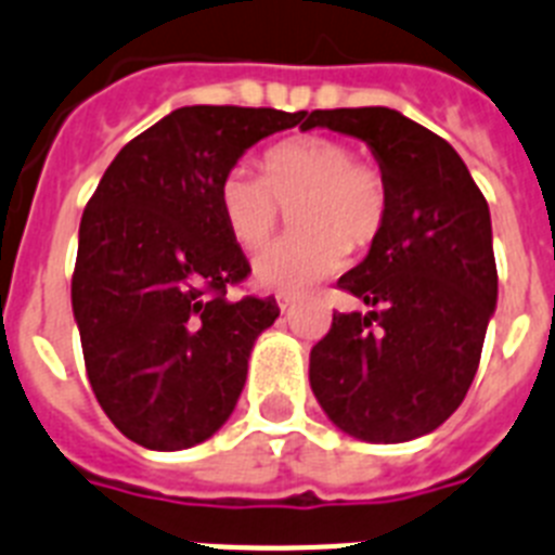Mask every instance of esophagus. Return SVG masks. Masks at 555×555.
<instances>
[{"label": "esophagus", "mask_w": 555, "mask_h": 555, "mask_svg": "<svg viewBox=\"0 0 555 555\" xmlns=\"http://www.w3.org/2000/svg\"><path fill=\"white\" fill-rule=\"evenodd\" d=\"M278 309H281V311L295 309V297H292V295H281V297H278Z\"/></svg>", "instance_id": "1"}]
</instances>
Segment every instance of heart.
<instances>
[{
	"label": "heart",
	"mask_w": 555,
	"mask_h": 555,
	"mask_svg": "<svg viewBox=\"0 0 555 555\" xmlns=\"http://www.w3.org/2000/svg\"><path fill=\"white\" fill-rule=\"evenodd\" d=\"M263 178L232 167L218 181V212L235 244L255 249L278 227L281 206H294L297 235L263 246L251 274L263 292L304 295L346 263V249H363L386 223L388 186L374 164L357 162L346 141L292 135L260 158Z\"/></svg>",
	"instance_id": "1"
}]
</instances>
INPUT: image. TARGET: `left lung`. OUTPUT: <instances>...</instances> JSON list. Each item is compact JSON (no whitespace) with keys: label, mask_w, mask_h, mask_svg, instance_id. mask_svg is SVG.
Masks as SVG:
<instances>
[{"label":"left lung","mask_w":555,"mask_h":555,"mask_svg":"<svg viewBox=\"0 0 555 555\" xmlns=\"http://www.w3.org/2000/svg\"><path fill=\"white\" fill-rule=\"evenodd\" d=\"M314 127L369 144L388 215L337 281L369 311L334 314L311 349V391L349 437L409 442L460 409L479 369L499 283L488 201L456 150L397 109H314L300 130Z\"/></svg>","instance_id":"1"}]
</instances>
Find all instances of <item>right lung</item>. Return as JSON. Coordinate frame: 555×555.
Here are the masks:
<instances>
[{"mask_svg":"<svg viewBox=\"0 0 555 555\" xmlns=\"http://www.w3.org/2000/svg\"><path fill=\"white\" fill-rule=\"evenodd\" d=\"M306 113L178 107L121 146L87 201L73 318L95 400L150 451H184L235 411L249 354L281 309L229 300L249 260L218 212L237 158Z\"/></svg>","mask_w":555,"mask_h":555,"instance_id":"obj_1","label":"right lung"}]
</instances>
